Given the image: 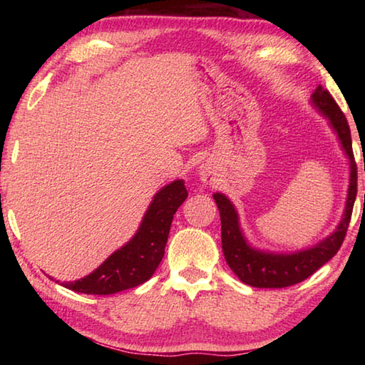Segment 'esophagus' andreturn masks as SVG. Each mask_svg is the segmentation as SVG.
<instances>
[{"label": "esophagus", "instance_id": "obj_1", "mask_svg": "<svg viewBox=\"0 0 365 365\" xmlns=\"http://www.w3.org/2000/svg\"><path fill=\"white\" fill-rule=\"evenodd\" d=\"M200 175H201V180L205 182L206 185H212L215 182V172L209 164H205L200 170Z\"/></svg>", "mask_w": 365, "mask_h": 365}]
</instances>
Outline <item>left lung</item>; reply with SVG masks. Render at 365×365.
<instances>
[{"label": "left lung", "mask_w": 365, "mask_h": 365, "mask_svg": "<svg viewBox=\"0 0 365 365\" xmlns=\"http://www.w3.org/2000/svg\"><path fill=\"white\" fill-rule=\"evenodd\" d=\"M312 101L322 110L324 115L329 117L331 127L335 128L339 141H341L343 150L349 158L351 177L344 217L339 222L336 232L314 248L294 252V255H270V252L252 250L251 246L246 245L243 235L240 232L237 211L232 202L224 195L215 193L214 200L220 214L222 250H224L225 261L228 267L235 272V275L246 285L256 288H285L296 285L311 277L325 262H329L344 242L357 195V165L353 143H351V130L343 110L333 100L330 91L325 90L322 85H319L312 93Z\"/></svg>", "instance_id": "1"}]
</instances>
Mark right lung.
Returning <instances> with one entry per match:
<instances>
[{"label":"right lung","mask_w":365,"mask_h":365,"mask_svg":"<svg viewBox=\"0 0 365 365\" xmlns=\"http://www.w3.org/2000/svg\"><path fill=\"white\" fill-rule=\"evenodd\" d=\"M187 196L183 180L164 187L154 196L140 230L130 242L110 255L90 275L63 285L77 293L113 294L145 283L163 261L172 219Z\"/></svg>","instance_id":"add662e5"}]
</instances>
